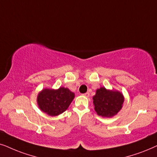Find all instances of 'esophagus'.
<instances>
[{"instance_id":"esophagus-1","label":"esophagus","mask_w":157,"mask_h":157,"mask_svg":"<svg viewBox=\"0 0 157 157\" xmlns=\"http://www.w3.org/2000/svg\"><path fill=\"white\" fill-rule=\"evenodd\" d=\"M82 95H84L85 97L88 98L89 96H90V93H84V94H82Z\"/></svg>"}]
</instances>
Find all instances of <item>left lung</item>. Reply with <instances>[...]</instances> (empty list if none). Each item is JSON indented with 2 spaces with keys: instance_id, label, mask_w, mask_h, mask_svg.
Segmentation results:
<instances>
[{
  "instance_id": "8db88e82",
  "label": "left lung",
  "mask_w": 157,
  "mask_h": 157,
  "mask_svg": "<svg viewBox=\"0 0 157 157\" xmlns=\"http://www.w3.org/2000/svg\"><path fill=\"white\" fill-rule=\"evenodd\" d=\"M95 110L102 117L114 116L122 108L124 102L123 94L117 90H110L105 87H100L93 96Z\"/></svg>"
}]
</instances>
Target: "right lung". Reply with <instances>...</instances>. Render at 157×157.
Wrapping results in <instances>:
<instances>
[{
  "label": "right lung",
  "mask_w": 157,
  "mask_h": 157,
  "mask_svg": "<svg viewBox=\"0 0 157 157\" xmlns=\"http://www.w3.org/2000/svg\"><path fill=\"white\" fill-rule=\"evenodd\" d=\"M75 98V93L62 87L57 90L44 89L37 96V103L44 113L56 116L67 109Z\"/></svg>",
  "instance_id": "add662e5"
}]
</instances>
